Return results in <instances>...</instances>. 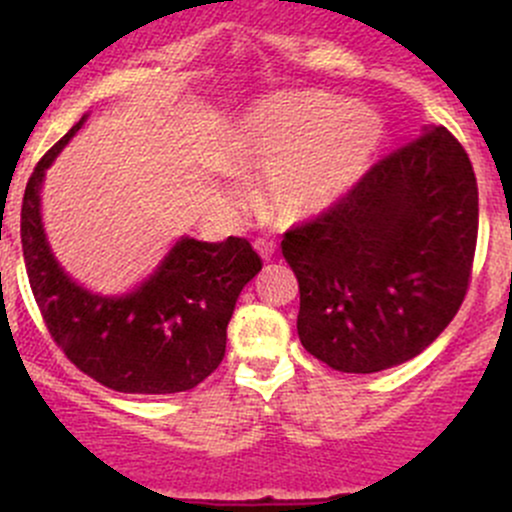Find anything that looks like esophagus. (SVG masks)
Returning <instances> with one entry per match:
<instances>
[{"mask_svg":"<svg viewBox=\"0 0 512 512\" xmlns=\"http://www.w3.org/2000/svg\"><path fill=\"white\" fill-rule=\"evenodd\" d=\"M254 246H256L258 254L266 258V261H268V258H271L273 254H276V241H271V239H256Z\"/></svg>","mask_w":512,"mask_h":512,"instance_id":"1","label":"esophagus"}]
</instances>
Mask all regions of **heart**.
I'll return each instance as SVG.
<instances>
[{
    "instance_id": "obj_1",
    "label": "heart",
    "mask_w": 512,
    "mask_h": 512,
    "mask_svg": "<svg viewBox=\"0 0 512 512\" xmlns=\"http://www.w3.org/2000/svg\"><path fill=\"white\" fill-rule=\"evenodd\" d=\"M382 120L325 93L258 103L239 125V152L266 172V204L281 219H308L340 202L370 167Z\"/></svg>"
}]
</instances>
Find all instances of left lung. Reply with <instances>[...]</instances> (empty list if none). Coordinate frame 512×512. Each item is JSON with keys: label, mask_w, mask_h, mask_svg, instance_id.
<instances>
[{"label": "left lung", "mask_w": 512, "mask_h": 512, "mask_svg": "<svg viewBox=\"0 0 512 512\" xmlns=\"http://www.w3.org/2000/svg\"><path fill=\"white\" fill-rule=\"evenodd\" d=\"M478 184L446 128H424L320 217L286 231L298 335L337 372L372 374L431 345L466 298Z\"/></svg>", "instance_id": "1"}]
</instances>
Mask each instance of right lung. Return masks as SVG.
I'll return each mask as SVG.
<instances>
[{"label": "right lung", "instance_id": "obj_1", "mask_svg": "<svg viewBox=\"0 0 512 512\" xmlns=\"http://www.w3.org/2000/svg\"><path fill=\"white\" fill-rule=\"evenodd\" d=\"M86 118L41 157L26 182L21 249L36 305L63 355L103 387L187 392L224 360L226 325L239 293L261 271V258L239 236L221 244L184 236L133 293L98 295L71 281L46 241L41 182Z\"/></svg>", "mask_w": 512, "mask_h": 512}]
</instances>
